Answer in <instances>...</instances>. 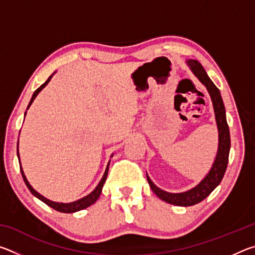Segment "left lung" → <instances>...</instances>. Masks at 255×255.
<instances>
[{
    "instance_id": "obj_1",
    "label": "left lung",
    "mask_w": 255,
    "mask_h": 255,
    "mask_svg": "<svg viewBox=\"0 0 255 255\" xmlns=\"http://www.w3.org/2000/svg\"><path fill=\"white\" fill-rule=\"evenodd\" d=\"M189 66L191 67L192 72L200 80V82L204 84L211 97L213 100V106L215 110L216 122H217L218 126V132H219V144H218V153L216 156L215 163L213 167L206 178L201 181V182L191 190L187 192L182 193H170L166 191H163L155 185L147 175V181L149 183L150 189L156 195L159 199L167 202V204L175 205V206H193L196 204H199L200 201L206 199L213 190L221 183L223 180V176L225 174V171L227 169L228 163V155H230V148H231V136H230V129H228V125L226 122V114H225V107H224L223 99L221 97V92L217 89L213 81H211L208 75H207L204 67L201 64L195 59L188 60Z\"/></svg>"
}]
</instances>
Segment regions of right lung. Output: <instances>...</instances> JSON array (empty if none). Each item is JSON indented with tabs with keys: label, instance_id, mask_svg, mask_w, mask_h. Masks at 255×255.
<instances>
[{
	"label": "right lung",
	"instance_id": "add662e5",
	"mask_svg": "<svg viewBox=\"0 0 255 255\" xmlns=\"http://www.w3.org/2000/svg\"><path fill=\"white\" fill-rule=\"evenodd\" d=\"M51 76H53V75H50V76L48 77V80H47L44 84H41V85L39 86V88H38V89L36 90V91H34L33 96H32V98H31V100H30V102H29V106H28V108H29L30 106H31V103L33 102L34 98H36V97L38 96V93H39V92L41 91V90L44 89L45 86L47 85V83H48V82L50 81ZM18 157H19V150H18ZM109 163H110V162H109ZM20 170H21V174H22V178H23V181H24L25 185H27L28 189L30 190V192H31L34 197H37L38 199H40L42 202H45V204H46L47 206L51 207V208L55 209V210H57V211H59V213H66V214H70V213H75V211H79V210H82V209L88 208L89 206L93 205L94 202H96V201L98 200V198L100 197V195H101V191H102L103 184H105V182H106V179H107V175H108V170H109V164H108V166H107V169H106L105 174H103V178L101 179L100 183L98 184V187H97L96 189H94L93 191H92L91 193H90L89 196H86V197H84V198H82V199L77 200V201L71 202V204H59V202H54V201H50V200H48V199H46L45 197H42L41 195H39V193H38V192L36 191V190H33V188L31 187V185L29 184L28 180L25 179V175H24L23 171H22V167H21V164H20Z\"/></svg>",
	"mask_w": 255,
	"mask_h": 255
}]
</instances>
